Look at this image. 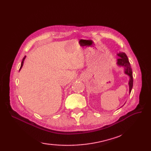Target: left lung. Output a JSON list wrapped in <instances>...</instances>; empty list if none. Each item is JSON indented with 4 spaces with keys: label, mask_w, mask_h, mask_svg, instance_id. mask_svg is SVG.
I'll return each instance as SVG.
<instances>
[{
    "label": "left lung",
    "mask_w": 151,
    "mask_h": 151,
    "mask_svg": "<svg viewBox=\"0 0 151 151\" xmlns=\"http://www.w3.org/2000/svg\"><path fill=\"white\" fill-rule=\"evenodd\" d=\"M118 56L120 58L117 60V64L119 66H123L125 68V73L130 77L129 80V93H130L132 87H133V76H132V70L130 65V62L127 55L124 52H120L118 53Z\"/></svg>",
    "instance_id": "1"
}]
</instances>
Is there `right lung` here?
Listing matches in <instances>:
<instances>
[{
	"label": "right lung",
	"mask_w": 151,
	"mask_h": 151,
	"mask_svg": "<svg viewBox=\"0 0 151 151\" xmlns=\"http://www.w3.org/2000/svg\"><path fill=\"white\" fill-rule=\"evenodd\" d=\"M25 58H26V56H24V57L23 58H22V62H21V67H20V68H19V70H21V68H22V65H23V63H24V60Z\"/></svg>",
	"instance_id": "1"
}]
</instances>
